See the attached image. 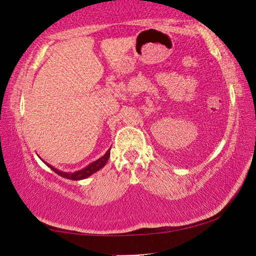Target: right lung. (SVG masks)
<instances>
[{
  "instance_id": "1",
  "label": "right lung",
  "mask_w": 256,
  "mask_h": 256,
  "mask_svg": "<svg viewBox=\"0 0 256 256\" xmlns=\"http://www.w3.org/2000/svg\"><path fill=\"white\" fill-rule=\"evenodd\" d=\"M110 149H108L107 152L102 156V158L97 159L96 162H94L92 164H89L88 166L84 167V170H78V172H60L58 170H56V168H54L53 166H50V164H47L44 162L47 166H48L52 170H53L54 172H56V174L64 177V178H68V180H84L86 178V177H89L90 175L94 174V172H98L99 170H102V168L105 166L107 160L110 159Z\"/></svg>"
}]
</instances>
